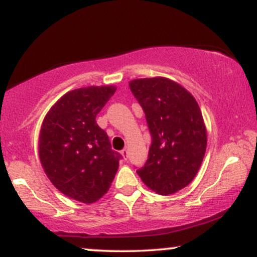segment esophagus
I'll use <instances>...</instances> for the list:
<instances>
[{"instance_id":"1","label":"esophagus","mask_w":257,"mask_h":257,"mask_svg":"<svg viewBox=\"0 0 257 257\" xmlns=\"http://www.w3.org/2000/svg\"><path fill=\"white\" fill-rule=\"evenodd\" d=\"M122 156H123V158L124 159H128V149H123L122 150Z\"/></svg>"}]
</instances>
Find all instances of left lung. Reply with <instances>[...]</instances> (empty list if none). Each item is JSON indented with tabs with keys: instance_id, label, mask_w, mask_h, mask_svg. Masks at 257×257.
Returning <instances> with one entry per match:
<instances>
[{
	"instance_id": "8db88e82",
	"label": "left lung",
	"mask_w": 257,
	"mask_h": 257,
	"mask_svg": "<svg viewBox=\"0 0 257 257\" xmlns=\"http://www.w3.org/2000/svg\"><path fill=\"white\" fill-rule=\"evenodd\" d=\"M141 105L152 137L149 158L137 170L156 193L168 196L190 184L206 150V128L196 99L182 85L166 77L129 82Z\"/></svg>"
}]
</instances>
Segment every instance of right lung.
Wrapping results in <instances>:
<instances>
[{
	"instance_id": "obj_1",
	"label": "right lung",
	"mask_w": 257,
	"mask_h": 257,
	"mask_svg": "<svg viewBox=\"0 0 257 257\" xmlns=\"http://www.w3.org/2000/svg\"><path fill=\"white\" fill-rule=\"evenodd\" d=\"M116 89L91 85L67 91L41 126L38 155L44 173L61 193L85 204L107 192L122 158L95 120Z\"/></svg>"
}]
</instances>
